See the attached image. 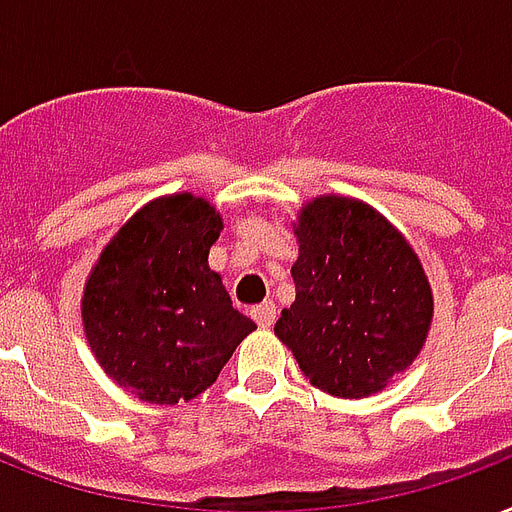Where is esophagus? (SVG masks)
I'll return each mask as SVG.
<instances>
[{
  "label": "esophagus",
  "mask_w": 512,
  "mask_h": 512,
  "mask_svg": "<svg viewBox=\"0 0 512 512\" xmlns=\"http://www.w3.org/2000/svg\"><path fill=\"white\" fill-rule=\"evenodd\" d=\"M251 318L259 323V328H269L275 326V318H277V310L272 301H261V304H256L251 310Z\"/></svg>",
  "instance_id": "1"
}]
</instances>
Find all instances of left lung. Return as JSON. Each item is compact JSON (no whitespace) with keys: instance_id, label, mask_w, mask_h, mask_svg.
I'll list each match as a JSON object with an SVG mask.
<instances>
[{"instance_id":"obj_1","label":"left lung","mask_w":512,"mask_h":512,"mask_svg":"<svg viewBox=\"0 0 512 512\" xmlns=\"http://www.w3.org/2000/svg\"><path fill=\"white\" fill-rule=\"evenodd\" d=\"M296 301L275 334L315 387L366 398L411 366L430 331L433 293L411 245L374 208L318 197L299 216Z\"/></svg>"}]
</instances>
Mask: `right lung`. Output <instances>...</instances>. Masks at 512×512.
Segmentation results:
<instances>
[{"label":"right lung","mask_w":512,"mask_h":512,"mask_svg":"<svg viewBox=\"0 0 512 512\" xmlns=\"http://www.w3.org/2000/svg\"><path fill=\"white\" fill-rule=\"evenodd\" d=\"M221 216L192 194L149 202L90 272L82 323L114 382L149 403L208 390L256 323L208 267Z\"/></svg>","instance_id":"obj_1"}]
</instances>
